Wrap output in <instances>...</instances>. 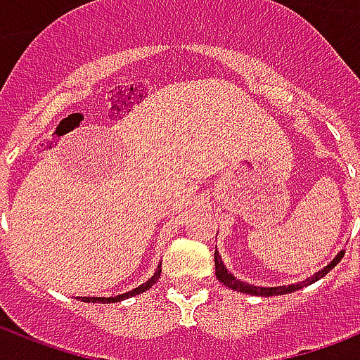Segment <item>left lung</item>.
I'll list each match as a JSON object with an SVG mask.
<instances>
[{
  "mask_svg": "<svg viewBox=\"0 0 360 360\" xmlns=\"http://www.w3.org/2000/svg\"><path fill=\"white\" fill-rule=\"evenodd\" d=\"M342 257H344V250H340L335 256V259L329 263V265H325L321 271L310 276V278L302 280V282H297V284H290V285H276V288H263V285H254L248 284V282H243V280L236 278L233 274L226 269L224 262H222V257L219 256V252L214 250V274H217V278L226 285V288H231V290L240 291V293H246V295H257V297H274V295H285V293H293L297 290H302V288H307V285L314 284V282H318L319 278H323L325 274L329 273L330 269H335V265L340 262Z\"/></svg>",
  "mask_w": 360,
  "mask_h": 360,
  "instance_id": "left-lung-1",
  "label": "left lung"
}]
</instances>
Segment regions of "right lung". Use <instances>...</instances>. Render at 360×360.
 <instances>
[{
	"label": "right lung",
	"instance_id": "add662e5",
	"mask_svg": "<svg viewBox=\"0 0 360 360\" xmlns=\"http://www.w3.org/2000/svg\"><path fill=\"white\" fill-rule=\"evenodd\" d=\"M160 265H162V263H160ZM160 265H158L157 271H155V274H153L151 278H147L143 284L138 285V288H134V290L127 291V293H121V295H115V297H80V299L84 302H98V304H110V302H120V301H124V299H129V297L140 295V293H143V291L149 290L153 284H157V280L160 278V273H162Z\"/></svg>",
	"mask_w": 360,
	"mask_h": 360
}]
</instances>
